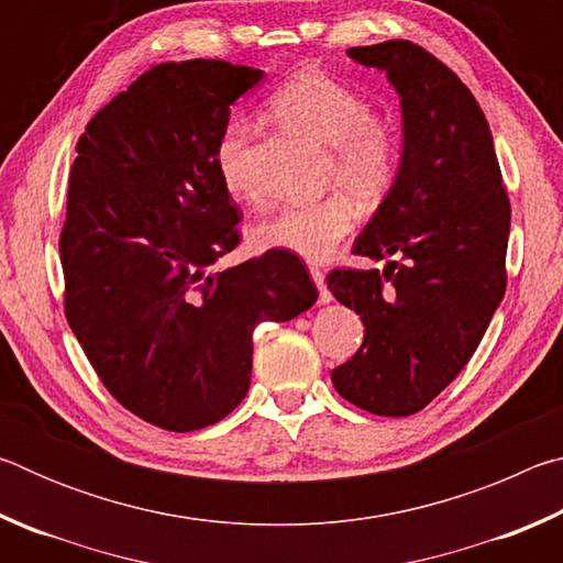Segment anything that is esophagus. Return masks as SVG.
Wrapping results in <instances>:
<instances>
[{"instance_id": "34e87169", "label": "esophagus", "mask_w": 563, "mask_h": 563, "mask_svg": "<svg viewBox=\"0 0 563 563\" xmlns=\"http://www.w3.org/2000/svg\"><path fill=\"white\" fill-rule=\"evenodd\" d=\"M310 275H312V283H316L318 290H320V302H330L332 295L325 288V273H322V268H318V265H312Z\"/></svg>"}]
</instances>
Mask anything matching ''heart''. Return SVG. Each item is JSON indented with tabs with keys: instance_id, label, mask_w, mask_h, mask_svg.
Listing matches in <instances>:
<instances>
[{
	"instance_id": "1",
	"label": "heart",
	"mask_w": 563,
	"mask_h": 563,
	"mask_svg": "<svg viewBox=\"0 0 563 563\" xmlns=\"http://www.w3.org/2000/svg\"><path fill=\"white\" fill-rule=\"evenodd\" d=\"M268 109L328 146L325 186L340 190L312 203L275 208L255 223L253 238L261 247H278L305 261H325L357 223L352 201L377 208L393 194L405 161L402 133L393 121L373 113L365 93L320 69L292 74L271 93ZM251 139V119L231 117L216 141L218 178L235 198L255 194L247 161Z\"/></svg>"
}]
</instances>
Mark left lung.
<instances>
[{
    "label": "left lung",
    "mask_w": 563,
    "mask_h": 563,
    "mask_svg": "<svg viewBox=\"0 0 563 563\" xmlns=\"http://www.w3.org/2000/svg\"><path fill=\"white\" fill-rule=\"evenodd\" d=\"M402 97L397 186L352 245L385 271L335 268L328 290L355 310L365 340L332 385L373 415L427 407L474 355L507 290L511 206L489 123L460 76L419 44L352 46Z\"/></svg>",
    "instance_id": "8db88e82"
}]
</instances>
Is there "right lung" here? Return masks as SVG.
<instances>
[{"mask_svg":"<svg viewBox=\"0 0 563 563\" xmlns=\"http://www.w3.org/2000/svg\"><path fill=\"white\" fill-rule=\"evenodd\" d=\"M261 79L218 59L158 64L76 144L59 235L66 320L103 387L170 432L233 412L251 385L253 330L318 300L302 261L278 247L211 273L243 238L216 141Z\"/></svg>","mask_w":563,"mask_h":563,"instance_id":"1","label":"right lung"}]
</instances>
